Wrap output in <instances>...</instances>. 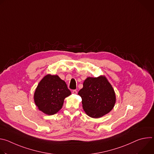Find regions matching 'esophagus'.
I'll return each instance as SVG.
<instances>
[{"mask_svg": "<svg viewBox=\"0 0 154 154\" xmlns=\"http://www.w3.org/2000/svg\"><path fill=\"white\" fill-rule=\"evenodd\" d=\"M72 93L73 94H76L77 93V90H73Z\"/></svg>", "mask_w": 154, "mask_h": 154, "instance_id": "esophagus-1", "label": "esophagus"}]
</instances>
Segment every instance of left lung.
<instances>
[{
    "label": "left lung",
    "mask_w": 154,
    "mask_h": 154,
    "mask_svg": "<svg viewBox=\"0 0 154 154\" xmlns=\"http://www.w3.org/2000/svg\"><path fill=\"white\" fill-rule=\"evenodd\" d=\"M78 94L82 97L83 109L93 118H99L112 111L116 103L113 86L104 75L87 77Z\"/></svg>",
    "instance_id": "left-lung-1"
}]
</instances>
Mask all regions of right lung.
I'll return each mask as SVG.
<instances>
[{"label": "right lung", "mask_w": 154, "mask_h": 154, "mask_svg": "<svg viewBox=\"0 0 154 154\" xmlns=\"http://www.w3.org/2000/svg\"><path fill=\"white\" fill-rule=\"evenodd\" d=\"M71 94L66 83L58 75L47 74L38 84L34 102L42 113L53 115L62 108L64 99Z\"/></svg>", "instance_id": "add662e5"}]
</instances>
